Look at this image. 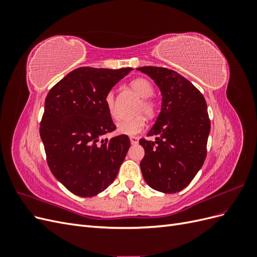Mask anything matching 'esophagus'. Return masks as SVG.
I'll use <instances>...</instances> for the list:
<instances>
[{
  "label": "esophagus",
  "instance_id": "1",
  "mask_svg": "<svg viewBox=\"0 0 257 257\" xmlns=\"http://www.w3.org/2000/svg\"><path fill=\"white\" fill-rule=\"evenodd\" d=\"M130 141H131L132 145H137L138 144V137L132 136V137H130Z\"/></svg>",
  "mask_w": 257,
  "mask_h": 257
}]
</instances>
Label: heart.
Listing matches in <instances>:
<instances>
[{
    "instance_id": "1",
    "label": "heart",
    "mask_w": 257,
    "mask_h": 257,
    "mask_svg": "<svg viewBox=\"0 0 257 257\" xmlns=\"http://www.w3.org/2000/svg\"><path fill=\"white\" fill-rule=\"evenodd\" d=\"M132 90H133L137 95L143 97L142 102L139 103L137 107V113H144L149 118L155 115L158 111V105L154 102L150 96L153 94V87L152 84L145 78H136L133 79L130 83ZM105 105L107 108L108 113L110 114L113 120L119 119V112L118 108L115 105V98L113 92H108L105 96ZM144 114H137L136 116L132 119L124 120L120 122L116 126L118 133L123 135H136L139 132H142L145 127L146 119Z\"/></svg>"
}]
</instances>
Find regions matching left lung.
<instances>
[{
  "label": "left lung",
  "instance_id": "obj_1",
  "mask_svg": "<svg viewBox=\"0 0 257 257\" xmlns=\"http://www.w3.org/2000/svg\"><path fill=\"white\" fill-rule=\"evenodd\" d=\"M154 80L162 93V110L148 136L139 141L145 157V181L155 191L172 194L188 186L207 157L210 119L200 91L172 69L138 67Z\"/></svg>",
  "mask_w": 257,
  "mask_h": 257
}]
</instances>
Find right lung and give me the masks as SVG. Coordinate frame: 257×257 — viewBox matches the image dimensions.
<instances>
[{
    "label": "right lung",
    "instance_id": "obj_1",
    "mask_svg": "<svg viewBox=\"0 0 257 257\" xmlns=\"http://www.w3.org/2000/svg\"><path fill=\"white\" fill-rule=\"evenodd\" d=\"M132 71L82 66L48 92L40 134L52 175L73 194L92 197L109 186L130 149L126 135L102 139L115 130L105 96Z\"/></svg>",
    "mask_w": 257,
    "mask_h": 257
}]
</instances>
